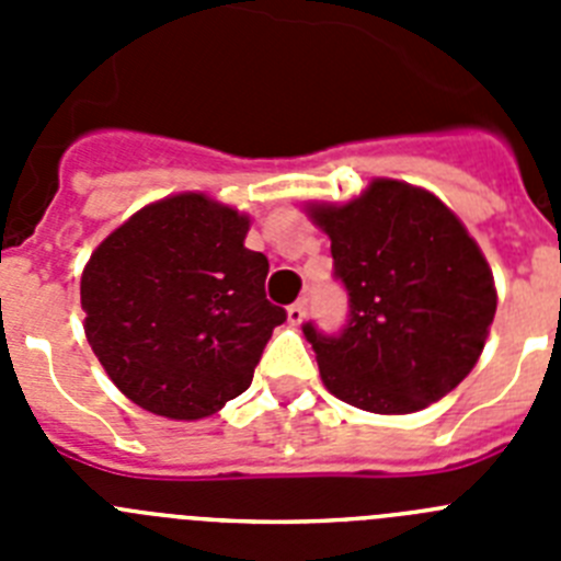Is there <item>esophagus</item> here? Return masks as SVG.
Returning <instances> with one entry per match:
<instances>
[{"label":"esophagus","instance_id":"obj_1","mask_svg":"<svg viewBox=\"0 0 561 561\" xmlns=\"http://www.w3.org/2000/svg\"><path fill=\"white\" fill-rule=\"evenodd\" d=\"M306 311H309V300L306 297H300V300H295V304L286 309V314H289V323L291 325H300L306 320Z\"/></svg>","mask_w":561,"mask_h":561}]
</instances>
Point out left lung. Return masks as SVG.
Listing matches in <instances>:
<instances>
[{
    "instance_id": "left-lung-1",
    "label": "left lung",
    "mask_w": 561,
    "mask_h": 561,
    "mask_svg": "<svg viewBox=\"0 0 561 561\" xmlns=\"http://www.w3.org/2000/svg\"><path fill=\"white\" fill-rule=\"evenodd\" d=\"M348 291L336 334L304 323L336 399L368 413H415L474 368L497 311L492 270L433 193L376 180L348 205H314Z\"/></svg>"
}]
</instances>
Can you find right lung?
<instances>
[{
    "mask_svg": "<svg viewBox=\"0 0 561 561\" xmlns=\"http://www.w3.org/2000/svg\"><path fill=\"white\" fill-rule=\"evenodd\" d=\"M250 219L205 193L142 207L92 252L81 277L87 340L142 410L193 421L250 388L286 309L266 300L270 261Z\"/></svg>",
    "mask_w": 561,
    "mask_h": 561,
    "instance_id": "obj_1",
    "label": "right lung"
}]
</instances>
